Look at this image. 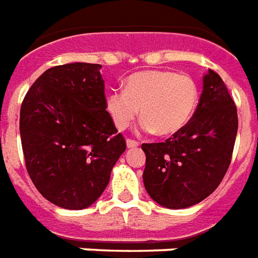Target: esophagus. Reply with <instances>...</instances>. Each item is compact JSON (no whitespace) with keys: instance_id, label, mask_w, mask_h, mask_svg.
<instances>
[{"instance_id":"1","label":"esophagus","mask_w":258,"mask_h":258,"mask_svg":"<svg viewBox=\"0 0 258 258\" xmlns=\"http://www.w3.org/2000/svg\"><path fill=\"white\" fill-rule=\"evenodd\" d=\"M139 146V142L134 141V139H127V147L128 149H134V147H138Z\"/></svg>"}]
</instances>
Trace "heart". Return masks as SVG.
Returning <instances> with one entry per match:
<instances>
[{
  "label": "heart",
  "instance_id": "obj_1",
  "mask_svg": "<svg viewBox=\"0 0 258 258\" xmlns=\"http://www.w3.org/2000/svg\"><path fill=\"white\" fill-rule=\"evenodd\" d=\"M200 100L196 80L172 71H143L127 78L124 91L113 89L105 107L117 130L137 119L139 108L145 131L174 135L191 120Z\"/></svg>",
  "mask_w": 258,
  "mask_h": 258
}]
</instances>
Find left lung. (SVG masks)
Returning <instances> with one entry per match:
<instances>
[{
  "mask_svg": "<svg viewBox=\"0 0 258 258\" xmlns=\"http://www.w3.org/2000/svg\"><path fill=\"white\" fill-rule=\"evenodd\" d=\"M238 128L237 107L214 71L191 120L161 143H143V182L150 197L169 209H184L209 197L224 179Z\"/></svg>",
  "mask_w": 258,
  "mask_h": 258,
  "instance_id": "left-lung-1",
  "label": "left lung"
}]
</instances>
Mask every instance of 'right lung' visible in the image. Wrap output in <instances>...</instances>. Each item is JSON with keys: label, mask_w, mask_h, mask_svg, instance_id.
<instances>
[{"label": "right lung", "mask_w": 258, "mask_h": 258, "mask_svg": "<svg viewBox=\"0 0 258 258\" xmlns=\"http://www.w3.org/2000/svg\"><path fill=\"white\" fill-rule=\"evenodd\" d=\"M100 68L88 62L49 68L22 100L26 170L40 194L60 208L91 206L125 150L105 107Z\"/></svg>", "instance_id": "1"}]
</instances>
